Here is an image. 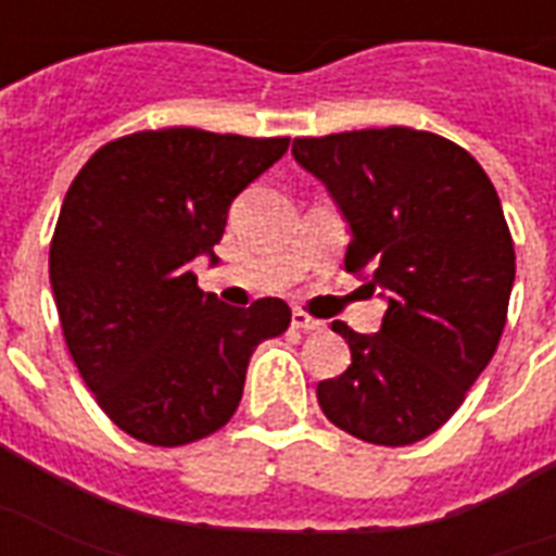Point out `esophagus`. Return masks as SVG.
<instances>
[{"instance_id": "esophagus-1", "label": "esophagus", "mask_w": 556, "mask_h": 556, "mask_svg": "<svg viewBox=\"0 0 556 556\" xmlns=\"http://www.w3.org/2000/svg\"><path fill=\"white\" fill-rule=\"evenodd\" d=\"M290 323H293V328H299V331H319V328H323V323L314 317H307L305 311H293V319H290Z\"/></svg>"}]
</instances>
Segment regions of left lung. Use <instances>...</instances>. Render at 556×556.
Here are the masks:
<instances>
[{
	"mask_svg": "<svg viewBox=\"0 0 556 556\" xmlns=\"http://www.w3.org/2000/svg\"><path fill=\"white\" fill-rule=\"evenodd\" d=\"M293 156L350 225L346 273L388 305L376 334L331 323L352 364L317 384L319 408L355 439L415 444L462 406L504 334L516 251L501 198L468 150L424 129L295 139Z\"/></svg>",
	"mask_w": 556,
	"mask_h": 556,
	"instance_id": "obj_1",
	"label": "left lung"
}]
</instances>
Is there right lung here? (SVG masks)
Segmentation results:
<instances>
[{
	"instance_id": "obj_1",
	"label": "right lung",
	"mask_w": 556,
	"mask_h": 556,
	"mask_svg": "<svg viewBox=\"0 0 556 556\" xmlns=\"http://www.w3.org/2000/svg\"><path fill=\"white\" fill-rule=\"evenodd\" d=\"M290 139L144 129L109 141L64 194L50 283L100 408L132 439L180 447L228 424L251 352L290 326L281 299L230 307L189 263L213 254L242 189Z\"/></svg>"
}]
</instances>
